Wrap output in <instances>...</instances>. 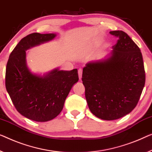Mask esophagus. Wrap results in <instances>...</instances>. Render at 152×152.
I'll return each instance as SVG.
<instances>
[{"instance_id":"esophagus-1","label":"esophagus","mask_w":152,"mask_h":152,"mask_svg":"<svg viewBox=\"0 0 152 152\" xmlns=\"http://www.w3.org/2000/svg\"><path fill=\"white\" fill-rule=\"evenodd\" d=\"M82 74H83V69H78V76H79V79H81L82 78Z\"/></svg>"}]
</instances>
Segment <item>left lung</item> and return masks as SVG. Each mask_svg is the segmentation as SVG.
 <instances>
[{"label":"left lung","mask_w":152,"mask_h":152,"mask_svg":"<svg viewBox=\"0 0 152 152\" xmlns=\"http://www.w3.org/2000/svg\"><path fill=\"white\" fill-rule=\"evenodd\" d=\"M110 33L119 37L111 53L104 59L87 63L82 76L89 110L95 116L107 121L132 111L145 83L139 48L124 31Z\"/></svg>","instance_id":"left-lung-1"}]
</instances>
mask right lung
<instances>
[{
	"instance_id": "right-lung-1",
	"label": "right lung",
	"mask_w": 152,
	"mask_h": 152,
	"mask_svg": "<svg viewBox=\"0 0 152 152\" xmlns=\"http://www.w3.org/2000/svg\"><path fill=\"white\" fill-rule=\"evenodd\" d=\"M56 34L31 33L20 40L7 63L6 89L16 110L33 121L44 122L61 112L72 86L78 81L77 69H54L43 76L33 74L26 64V51L53 40Z\"/></svg>"
}]
</instances>
